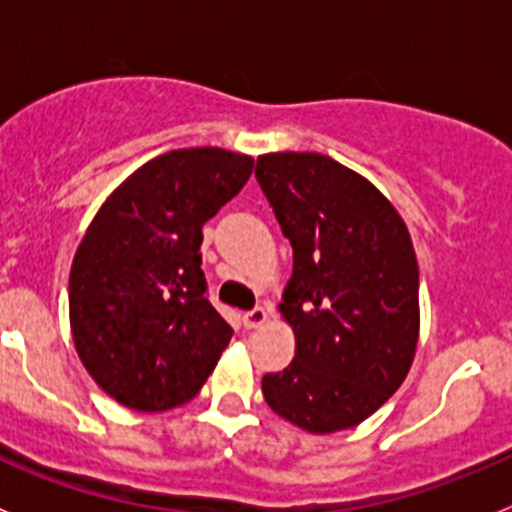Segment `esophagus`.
<instances>
[{
  "label": "esophagus",
  "instance_id": "esophagus-1",
  "mask_svg": "<svg viewBox=\"0 0 512 512\" xmlns=\"http://www.w3.org/2000/svg\"><path fill=\"white\" fill-rule=\"evenodd\" d=\"M266 320H269V312H266L264 307H253V310L243 312V325H246L248 330L261 328V325H266Z\"/></svg>",
  "mask_w": 512,
  "mask_h": 512
}]
</instances>
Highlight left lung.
I'll return each mask as SVG.
<instances>
[{
    "label": "left lung",
    "instance_id": "1",
    "mask_svg": "<svg viewBox=\"0 0 512 512\" xmlns=\"http://www.w3.org/2000/svg\"><path fill=\"white\" fill-rule=\"evenodd\" d=\"M256 179L295 256L279 302L295 359L261 379L264 400L315 436L354 428L395 395L418 348L408 225L369 179L323 153H264Z\"/></svg>",
    "mask_w": 512,
    "mask_h": 512
}]
</instances>
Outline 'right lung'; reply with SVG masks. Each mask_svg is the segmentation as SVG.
<instances>
[{"label":"right lung","instance_id":"1","mask_svg":"<svg viewBox=\"0 0 512 512\" xmlns=\"http://www.w3.org/2000/svg\"><path fill=\"white\" fill-rule=\"evenodd\" d=\"M253 158L182 148L151 158L104 200L74 253L76 354L112 400L138 413L202 390L233 328L205 297L202 225L241 192Z\"/></svg>","mask_w":512,"mask_h":512}]
</instances>
